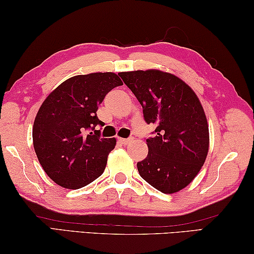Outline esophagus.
Segmentation results:
<instances>
[{"mask_svg": "<svg viewBox=\"0 0 254 254\" xmlns=\"http://www.w3.org/2000/svg\"><path fill=\"white\" fill-rule=\"evenodd\" d=\"M119 142L121 143V144H123V145H127V144H128V143H131L132 142V137H128V139H123V137H119Z\"/></svg>", "mask_w": 254, "mask_h": 254, "instance_id": "esophagus-1", "label": "esophagus"}]
</instances>
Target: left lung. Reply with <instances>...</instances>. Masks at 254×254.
Returning a JSON list of instances; mask_svg holds the SVG:
<instances>
[{
    "mask_svg": "<svg viewBox=\"0 0 254 254\" xmlns=\"http://www.w3.org/2000/svg\"><path fill=\"white\" fill-rule=\"evenodd\" d=\"M143 109L144 121L156 124L147 139L148 156L137 162L145 182L165 194L188 186L207 157L208 124L198 97L177 76L157 69L119 74Z\"/></svg>",
    "mask_w": 254,
    "mask_h": 254,
    "instance_id": "1",
    "label": "left lung"
}]
</instances>
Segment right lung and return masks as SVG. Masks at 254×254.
Here are the masks:
<instances>
[{
  "label": "right lung",
  "mask_w": 254,
  "mask_h": 254,
  "mask_svg": "<svg viewBox=\"0 0 254 254\" xmlns=\"http://www.w3.org/2000/svg\"><path fill=\"white\" fill-rule=\"evenodd\" d=\"M123 85L114 72H93L67 79L51 92L32 127L33 148L50 179L78 189L100 177L115 137H101L96 111L106 94Z\"/></svg>",
  "instance_id": "right-lung-1"
}]
</instances>
